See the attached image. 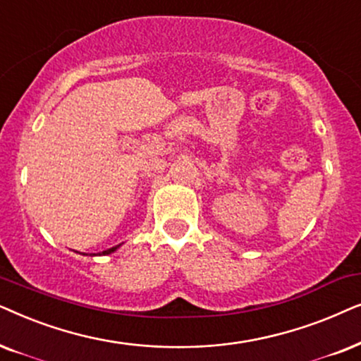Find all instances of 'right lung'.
<instances>
[{"label": "right lung", "instance_id": "add662e5", "mask_svg": "<svg viewBox=\"0 0 361 361\" xmlns=\"http://www.w3.org/2000/svg\"><path fill=\"white\" fill-rule=\"evenodd\" d=\"M118 247H120V244H118V246H115V247H110V249H107V251H102V252L99 254V256H107V254H112V252L117 251ZM84 256H87V254H84ZM90 256H97V254H90Z\"/></svg>", "mask_w": 361, "mask_h": 361}]
</instances>
